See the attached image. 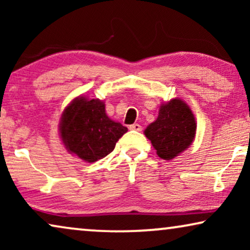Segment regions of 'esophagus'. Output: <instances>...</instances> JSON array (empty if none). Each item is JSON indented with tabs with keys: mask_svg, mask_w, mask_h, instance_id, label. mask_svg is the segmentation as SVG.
<instances>
[{
	"mask_svg": "<svg viewBox=\"0 0 250 250\" xmlns=\"http://www.w3.org/2000/svg\"><path fill=\"white\" fill-rule=\"evenodd\" d=\"M129 129H132V131H136V132H141L142 126L140 124H132L129 125Z\"/></svg>",
	"mask_w": 250,
	"mask_h": 250,
	"instance_id": "34e87169",
	"label": "esophagus"
}]
</instances>
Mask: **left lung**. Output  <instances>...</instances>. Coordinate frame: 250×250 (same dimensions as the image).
Listing matches in <instances>:
<instances>
[{"label":"left lung","mask_w":250,"mask_h":250,"mask_svg":"<svg viewBox=\"0 0 250 250\" xmlns=\"http://www.w3.org/2000/svg\"><path fill=\"white\" fill-rule=\"evenodd\" d=\"M196 129V118L190 107L175 98L160 105L158 117L145 129V135L160 158L170 160L189 148Z\"/></svg>","instance_id":"1"}]
</instances>
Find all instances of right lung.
<instances>
[{
	"label": "right lung",
	"mask_w": 250,
	"mask_h": 250,
	"mask_svg": "<svg viewBox=\"0 0 250 250\" xmlns=\"http://www.w3.org/2000/svg\"><path fill=\"white\" fill-rule=\"evenodd\" d=\"M59 132L68 152L94 163L115 149L127 127L108 117L104 101L80 95L64 108Z\"/></svg>",
	"instance_id": "right-lung-1"
}]
</instances>
